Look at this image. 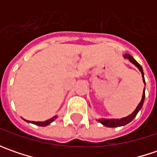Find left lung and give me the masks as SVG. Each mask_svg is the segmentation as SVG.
<instances>
[{"label": "left lung", "instance_id": "obj_1", "mask_svg": "<svg viewBox=\"0 0 157 157\" xmlns=\"http://www.w3.org/2000/svg\"><path fill=\"white\" fill-rule=\"evenodd\" d=\"M124 57L127 58V59H128L131 63H134L136 67L139 69V71H140L141 73H142V78H143V83H144V85H145L144 73H143V70H142V66L140 65V63H137L136 59L132 57L131 55H129V54H125V55H124ZM144 99H145V87L143 89V94H142V100H141V102H140V103L138 104V105L136 106V110L133 112L131 114H129L128 116L121 118V119H99V120H97V121H98L99 122H100L102 125H104L105 127H108V128H117V127H122V126H125V125H127V124H128L129 122H131V121L134 120V118L136 116V114L138 113V112L141 110V108L142 107V105H143V102H144Z\"/></svg>", "mask_w": 157, "mask_h": 157}]
</instances>
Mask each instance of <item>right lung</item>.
I'll return each mask as SVG.
<instances>
[{
    "label": "right lung",
    "mask_w": 157,
    "mask_h": 157,
    "mask_svg": "<svg viewBox=\"0 0 157 157\" xmlns=\"http://www.w3.org/2000/svg\"><path fill=\"white\" fill-rule=\"evenodd\" d=\"M57 118V115H55L54 117H52V119H50V120H47L45 121H27V120H24L25 121H27L29 123H33L35 125H37V126H41V127H45V126H48V125H50V124L52 123V121H54Z\"/></svg>",
    "instance_id": "obj_1"
}]
</instances>
